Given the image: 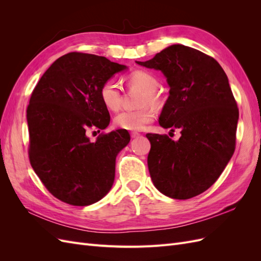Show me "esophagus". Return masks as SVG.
<instances>
[{"mask_svg": "<svg viewBox=\"0 0 261 261\" xmlns=\"http://www.w3.org/2000/svg\"><path fill=\"white\" fill-rule=\"evenodd\" d=\"M130 136H132V138H136V137L140 136V134L137 133V132H132L130 133Z\"/></svg>", "mask_w": 261, "mask_h": 261, "instance_id": "1", "label": "esophagus"}]
</instances>
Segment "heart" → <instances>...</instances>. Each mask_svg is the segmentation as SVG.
<instances>
[{
	"label": "heart",
	"mask_w": 261,
	"mask_h": 261,
	"mask_svg": "<svg viewBox=\"0 0 261 261\" xmlns=\"http://www.w3.org/2000/svg\"><path fill=\"white\" fill-rule=\"evenodd\" d=\"M127 84L130 87H137L144 91L140 100V106H156L160 98L155 92L159 82L151 73L146 70H136L127 77ZM100 99L103 106L110 111H117L122 105V88L121 85L114 78L107 80L101 85ZM154 118V111L152 108L144 107L138 110H128L118 113L114 117V125L117 128L126 130H141L146 125L151 123Z\"/></svg>",
	"instance_id": "1"
}]
</instances>
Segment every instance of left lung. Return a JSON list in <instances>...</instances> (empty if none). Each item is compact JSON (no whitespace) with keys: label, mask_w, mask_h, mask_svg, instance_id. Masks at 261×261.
I'll return each mask as SVG.
<instances>
[{"label":"left lung","mask_w":261,"mask_h":261,"mask_svg":"<svg viewBox=\"0 0 261 261\" xmlns=\"http://www.w3.org/2000/svg\"><path fill=\"white\" fill-rule=\"evenodd\" d=\"M137 63L167 77L170 96L159 124L181 134L177 141L147 134L150 176L165 196L193 198L215 184L235 150L239 108L227 76L215 59L181 44Z\"/></svg>","instance_id":"1"}]
</instances>
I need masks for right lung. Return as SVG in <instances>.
Wrapping results in <instances>:
<instances>
[{
  "label": "right lung",
  "mask_w": 261,
  "mask_h": 261,
  "mask_svg": "<svg viewBox=\"0 0 261 261\" xmlns=\"http://www.w3.org/2000/svg\"><path fill=\"white\" fill-rule=\"evenodd\" d=\"M125 65L99 55L70 52L46 69L31 93L27 108L28 154L45 188L72 206H89L111 189L115 158L129 143L126 129L107 128L108 109L101 102V85Z\"/></svg>",
  "instance_id": "right-lung-1"
}]
</instances>
